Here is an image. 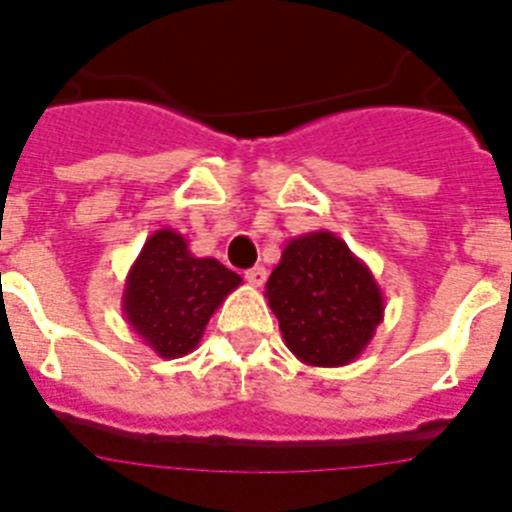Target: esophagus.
<instances>
[{"label": "esophagus", "mask_w": 512, "mask_h": 512, "mask_svg": "<svg viewBox=\"0 0 512 512\" xmlns=\"http://www.w3.org/2000/svg\"><path fill=\"white\" fill-rule=\"evenodd\" d=\"M246 282L253 284V287H261L266 282L264 266H251V269H246Z\"/></svg>", "instance_id": "obj_1"}]
</instances>
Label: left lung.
<instances>
[{"instance_id": "1", "label": "left lung", "mask_w": 512, "mask_h": 512, "mask_svg": "<svg viewBox=\"0 0 512 512\" xmlns=\"http://www.w3.org/2000/svg\"><path fill=\"white\" fill-rule=\"evenodd\" d=\"M264 297L287 348L307 366L351 364L384 320L374 274L328 230L297 235L284 246Z\"/></svg>"}]
</instances>
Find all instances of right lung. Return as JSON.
<instances>
[{"mask_svg": "<svg viewBox=\"0 0 512 512\" xmlns=\"http://www.w3.org/2000/svg\"><path fill=\"white\" fill-rule=\"evenodd\" d=\"M241 282L217 259H197L182 233L161 228L130 266L122 315L161 359H179L200 346L212 312Z\"/></svg>", "mask_w": 512, "mask_h": 512, "instance_id": "add662e5", "label": "right lung"}]
</instances>
